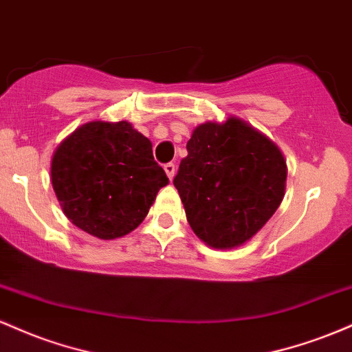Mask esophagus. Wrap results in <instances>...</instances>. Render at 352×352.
Here are the masks:
<instances>
[{"instance_id": "1", "label": "esophagus", "mask_w": 352, "mask_h": 352, "mask_svg": "<svg viewBox=\"0 0 352 352\" xmlns=\"http://www.w3.org/2000/svg\"><path fill=\"white\" fill-rule=\"evenodd\" d=\"M164 171H166V175H168L169 179H173V177H175V175H176V166L173 163L164 164Z\"/></svg>"}]
</instances>
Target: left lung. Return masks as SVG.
Segmentation results:
<instances>
[{
    "instance_id": "1",
    "label": "left lung",
    "mask_w": 352,
    "mask_h": 352,
    "mask_svg": "<svg viewBox=\"0 0 352 352\" xmlns=\"http://www.w3.org/2000/svg\"><path fill=\"white\" fill-rule=\"evenodd\" d=\"M175 186L195 234L214 250L248 243L281 204L287 166L266 134L236 116L196 126Z\"/></svg>"
}]
</instances>
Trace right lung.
Here are the masks:
<instances>
[{"instance_id": "obj_1", "label": "right lung", "mask_w": 352, "mask_h": 352, "mask_svg": "<svg viewBox=\"0 0 352 352\" xmlns=\"http://www.w3.org/2000/svg\"><path fill=\"white\" fill-rule=\"evenodd\" d=\"M168 183L151 141L128 121H89L51 160V184L66 218L104 241L140 226Z\"/></svg>"}]
</instances>
